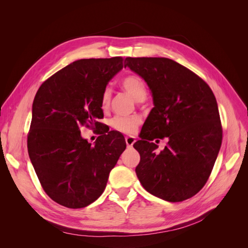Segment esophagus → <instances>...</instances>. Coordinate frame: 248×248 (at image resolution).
<instances>
[{
  "label": "esophagus",
  "mask_w": 248,
  "mask_h": 248,
  "mask_svg": "<svg viewBox=\"0 0 248 248\" xmlns=\"http://www.w3.org/2000/svg\"><path fill=\"white\" fill-rule=\"evenodd\" d=\"M125 141H126V145L128 147H132L134 142H136V138L133 137H125Z\"/></svg>",
  "instance_id": "obj_1"
}]
</instances>
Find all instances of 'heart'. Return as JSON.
Returning a JSON list of instances; mask_svg holds the SVG:
<instances>
[{"mask_svg":"<svg viewBox=\"0 0 248 248\" xmlns=\"http://www.w3.org/2000/svg\"><path fill=\"white\" fill-rule=\"evenodd\" d=\"M121 85L126 92H128L134 99L139 102L144 101L147 96V87L144 79L137 74H129L122 78ZM110 102V90L106 88L103 90L101 99H100V106L102 109H107L109 107ZM140 124V119L136 116H129V117H122L117 116L111 120L110 125L115 130L131 134L137 130L139 125Z\"/></svg>","mask_w":248,"mask_h":248,"instance_id":"obj_1","label":"heart"}]
</instances>
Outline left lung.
<instances>
[{
	"label": "left lung",
	"mask_w": 248,
	"mask_h": 248,
	"mask_svg": "<svg viewBox=\"0 0 248 248\" xmlns=\"http://www.w3.org/2000/svg\"><path fill=\"white\" fill-rule=\"evenodd\" d=\"M124 67L146 80L154 108L134 142L142 187L168 202L190 199L211 175L222 140L218 107L211 88L196 73L168 58H126ZM168 139L159 154L150 140Z\"/></svg>",
	"instance_id": "obj_1"
}]
</instances>
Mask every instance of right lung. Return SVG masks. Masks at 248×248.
Instances as JSON below:
<instances>
[{"label": "right lung", "mask_w": 248, "mask_h": 248, "mask_svg": "<svg viewBox=\"0 0 248 248\" xmlns=\"http://www.w3.org/2000/svg\"><path fill=\"white\" fill-rule=\"evenodd\" d=\"M123 60H78L43 81L36 93L28 152L43 190L64 207L84 208L98 199L126 148L115 131L100 132L95 146L80 136L81 127H100L102 92L123 68Z\"/></svg>", "instance_id": "1"}]
</instances>
